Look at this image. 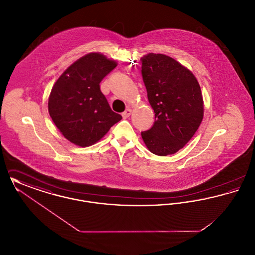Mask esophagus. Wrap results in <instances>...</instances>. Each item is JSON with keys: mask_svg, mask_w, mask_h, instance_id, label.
I'll return each instance as SVG.
<instances>
[{"mask_svg": "<svg viewBox=\"0 0 255 255\" xmlns=\"http://www.w3.org/2000/svg\"><path fill=\"white\" fill-rule=\"evenodd\" d=\"M131 114H132V110L129 109H126L123 113H122V118L123 119H127V118H129L130 116H131Z\"/></svg>", "mask_w": 255, "mask_h": 255, "instance_id": "esophagus-1", "label": "esophagus"}]
</instances>
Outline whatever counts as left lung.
<instances>
[{
    "label": "left lung",
    "instance_id": "8db88e82",
    "mask_svg": "<svg viewBox=\"0 0 255 255\" xmlns=\"http://www.w3.org/2000/svg\"><path fill=\"white\" fill-rule=\"evenodd\" d=\"M141 74L155 122L141 132L148 150L173 155L185 145L204 118V100L194 74L181 63L160 53L141 57Z\"/></svg>",
    "mask_w": 255,
    "mask_h": 255
}]
</instances>
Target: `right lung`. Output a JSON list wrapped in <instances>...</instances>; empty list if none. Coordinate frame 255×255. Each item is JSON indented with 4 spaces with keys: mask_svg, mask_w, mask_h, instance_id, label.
Here are the masks:
<instances>
[{
    "mask_svg": "<svg viewBox=\"0 0 255 255\" xmlns=\"http://www.w3.org/2000/svg\"><path fill=\"white\" fill-rule=\"evenodd\" d=\"M117 66L116 61L102 53L91 52L73 63L52 87L49 116L73 144L93 145L122 121V116L111 109L99 86Z\"/></svg>",
    "mask_w": 255,
    "mask_h": 255,
    "instance_id": "1",
    "label": "right lung"
}]
</instances>
